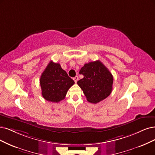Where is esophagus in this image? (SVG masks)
<instances>
[{
    "label": "esophagus",
    "mask_w": 155,
    "mask_h": 155,
    "mask_svg": "<svg viewBox=\"0 0 155 155\" xmlns=\"http://www.w3.org/2000/svg\"><path fill=\"white\" fill-rule=\"evenodd\" d=\"M73 80H74V82H75V83H77V82L78 81V76H76V77H74L73 78Z\"/></svg>",
    "instance_id": "1"
}]
</instances>
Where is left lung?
<instances>
[{"label": "left lung", "mask_w": 155, "mask_h": 155, "mask_svg": "<svg viewBox=\"0 0 155 155\" xmlns=\"http://www.w3.org/2000/svg\"><path fill=\"white\" fill-rule=\"evenodd\" d=\"M79 73L83 74L84 77L77 82V84L89 102L97 104L110 94L113 76L101 61L85 64Z\"/></svg>", "instance_id": "left-lung-1"}]
</instances>
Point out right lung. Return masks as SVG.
I'll return each mask as SVG.
<instances>
[{"mask_svg": "<svg viewBox=\"0 0 155 155\" xmlns=\"http://www.w3.org/2000/svg\"><path fill=\"white\" fill-rule=\"evenodd\" d=\"M74 84L59 63L50 61L40 77L42 96L48 101L64 100L68 89Z\"/></svg>", "mask_w": 155, "mask_h": 155, "instance_id": "add662e5", "label": "right lung"}]
</instances>
